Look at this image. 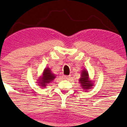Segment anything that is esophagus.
Masks as SVG:
<instances>
[{
	"label": "esophagus",
	"instance_id": "34e87169",
	"mask_svg": "<svg viewBox=\"0 0 127 127\" xmlns=\"http://www.w3.org/2000/svg\"><path fill=\"white\" fill-rule=\"evenodd\" d=\"M70 77H70V75H64L63 76V79H66V80H67V79H69Z\"/></svg>",
	"mask_w": 127,
	"mask_h": 127
}]
</instances>
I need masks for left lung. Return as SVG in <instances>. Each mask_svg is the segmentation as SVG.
<instances>
[{
  "label": "left lung",
  "mask_w": 127,
  "mask_h": 127,
  "mask_svg": "<svg viewBox=\"0 0 127 127\" xmlns=\"http://www.w3.org/2000/svg\"><path fill=\"white\" fill-rule=\"evenodd\" d=\"M79 83L80 84V86L85 91H88L90 90L94 86L93 81L90 79L89 75L87 70L84 69L81 72L80 78L79 79Z\"/></svg>",
  "instance_id": "1"
}]
</instances>
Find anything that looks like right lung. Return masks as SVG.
I'll use <instances>...</instances> for the list:
<instances>
[{
  "instance_id": "obj_1",
  "label": "right lung",
  "mask_w": 127,
  "mask_h": 127,
  "mask_svg": "<svg viewBox=\"0 0 127 127\" xmlns=\"http://www.w3.org/2000/svg\"><path fill=\"white\" fill-rule=\"evenodd\" d=\"M56 78V75L52 73L49 67H45L42 72V75L37 79V83L42 88L46 87L49 84H50Z\"/></svg>"
}]
</instances>
